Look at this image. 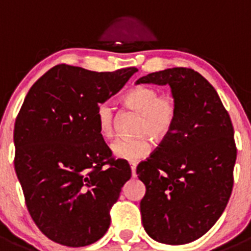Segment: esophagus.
I'll return each mask as SVG.
<instances>
[{
  "label": "esophagus",
  "mask_w": 251,
  "mask_h": 251,
  "mask_svg": "<svg viewBox=\"0 0 251 251\" xmlns=\"http://www.w3.org/2000/svg\"><path fill=\"white\" fill-rule=\"evenodd\" d=\"M136 168H137L136 162H130V170H132V176L133 177H136Z\"/></svg>",
  "instance_id": "1"
}]
</instances>
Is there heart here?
I'll list each match as a JSON object with an SVG mask.
<instances>
[{"label": "heart", "mask_w": 251, "mask_h": 251, "mask_svg": "<svg viewBox=\"0 0 251 251\" xmlns=\"http://www.w3.org/2000/svg\"><path fill=\"white\" fill-rule=\"evenodd\" d=\"M123 100L129 109L139 113L141 118L136 124V133L139 136L115 139L110 150L117 158L137 161L150 154L151 142L147 136L162 141L171 133L177 117L176 101L172 95H161L159 89L150 85L134 86L124 95ZM115 119V109L109 101L99 104L97 123L104 138H112L114 134Z\"/></svg>", "instance_id": "obj_1"}]
</instances>
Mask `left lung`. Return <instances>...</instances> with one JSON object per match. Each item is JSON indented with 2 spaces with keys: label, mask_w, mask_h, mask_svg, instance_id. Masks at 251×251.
<instances>
[{
  "label": "left lung",
  "mask_w": 251,
  "mask_h": 251,
  "mask_svg": "<svg viewBox=\"0 0 251 251\" xmlns=\"http://www.w3.org/2000/svg\"><path fill=\"white\" fill-rule=\"evenodd\" d=\"M136 84H168L177 108L170 134L137 167L146 185L143 226L159 243H191L211 229L231 195L236 161L231 119L214 86L192 69L151 73Z\"/></svg>",
  "instance_id": "8db88e82"
}]
</instances>
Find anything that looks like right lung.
Masks as SVG:
<instances>
[{
    "label": "right lung",
    "instance_id": "add662e5",
    "mask_svg": "<svg viewBox=\"0 0 251 251\" xmlns=\"http://www.w3.org/2000/svg\"><path fill=\"white\" fill-rule=\"evenodd\" d=\"M136 72L60 64L26 95L13 130L15 171L32 220L55 243L86 247L109 227L110 208L132 172L112 157L97 108Z\"/></svg>",
    "mask_w": 251,
    "mask_h": 251
}]
</instances>
